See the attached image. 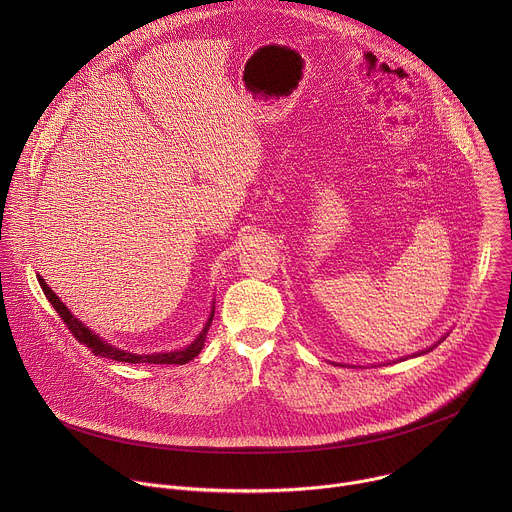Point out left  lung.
Here are the masks:
<instances>
[{
	"mask_svg": "<svg viewBox=\"0 0 512 512\" xmlns=\"http://www.w3.org/2000/svg\"><path fill=\"white\" fill-rule=\"evenodd\" d=\"M444 338H446V336H444ZM444 338H442V340H444ZM442 340H440V342H442ZM433 346H437V344H433ZM433 346H431V348H433ZM431 348H429V350H431ZM425 352H427V350H423V352H419V354H425ZM419 354H417V356H419Z\"/></svg>",
	"mask_w": 512,
	"mask_h": 512,
	"instance_id": "obj_1",
	"label": "left lung"
}]
</instances>
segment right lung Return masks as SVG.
I'll use <instances>...</instances> for the list:
<instances>
[{
    "instance_id": "right-lung-1",
    "label": "right lung",
    "mask_w": 512,
    "mask_h": 512,
    "mask_svg": "<svg viewBox=\"0 0 512 512\" xmlns=\"http://www.w3.org/2000/svg\"><path fill=\"white\" fill-rule=\"evenodd\" d=\"M38 283L44 291V296L48 298V302L52 304V308L58 312V316L64 320V324L68 326V330L72 332V336H75L81 344H85L87 348H91V352L95 356H103V358H111V360H119V362H148V364H186L188 360H192L194 356L200 354L202 346H204V340H206V332L210 328V322L214 318V306L210 310V316L202 328V332L196 336L194 342H190L186 348H180V350H172V352H154V354H135V352H127V350H121L109 342H105L103 338H99L97 334H93L83 322H79V318H75V314H72L60 300L58 296L54 294V291L46 285V281L38 275Z\"/></svg>"
}]
</instances>
